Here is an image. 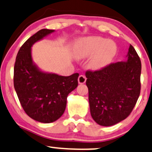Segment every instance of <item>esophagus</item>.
<instances>
[{"instance_id":"esophagus-1","label":"esophagus","mask_w":152,"mask_h":152,"mask_svg":"<svg viewBox=\"0 0 152 152\" xmlns=\"http://www.w3.org/2000/svg\"><path fill=\"white\" fill-rule=\"evenodd\" d=\"M78 83H79V84L85 83L86 81V78L84 76H83V75H81V76H78Z\"/></svg>"}]
</instances>
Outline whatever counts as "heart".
I'll return each mask as SVG.
<instances>
[{
	"mask_svg": "<svg viewBox=\"0 0 152 152\" xmlns=\"http://www.w3.org/2000/svg\"><path fill=\"white\" fill-rule=\"evenodd\" d=\"M117 53V45L114 42L98 36L83 38L78 42L74 52L77 59L89 57L88 66L91 70L98 71L110 64Z\"/></svg>",
	"mask_w": 152,
	"mask_h": 152,
	"instance_id": "heart-1",
	"label": "heart"
}]
</instances>
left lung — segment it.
<instances>
[{
  "instance_id": "8db88e82",
  "label": "left lung",
  "mask_w": 152,
  "mask_h": 152,
  "mask_svg": "<svg viewBox=\"0 0 152 152\" xmlns=\"http://www.w3.org/2000/svg\"><path fill=\"white\" fill-rule=\"evenodd\" d=\"M141 69L140 58L130 45L124 61L86 73L91 115L96 123L109 127L128 117L140 94Z\"/></svg>"
}]
</instances>
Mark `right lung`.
Here are the masks:
<instances>
[{"mask_svg": "<svg viewBox=\"0 0 152 152\" xmlns=\"http://www.w3.org/2000/svg\"><path fill=\"white\" fill-rule=\"evenodd\" d=\"M54 30L42 29L30 37L20 47L14 66V88L27 115L42 123L61 118L66 106L67 96L78 86V73L58 76L41 70L32 56V47Z\"/></svg>", "mask_w": 152, "mask_h": 152, "instance_id": "obj_1", "label": "right lung"}]
</instances>
